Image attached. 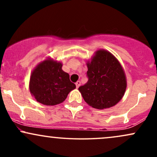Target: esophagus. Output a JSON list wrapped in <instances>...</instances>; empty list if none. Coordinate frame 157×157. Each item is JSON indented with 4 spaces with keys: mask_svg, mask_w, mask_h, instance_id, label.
Segmentation results:
<instances>
[{
    "mask_svg": "<svg viewBox=\"0 0 157 157\" xmlns=\"http://www.w3.org/2000/svg\"><path fill=\"white\" fill-rule=\"evenodd\" d=\"M75 85H76L77 89H78V88L80 87V81H77L76 83H75Z\"/></svg>",
    "mask_w": 157,
    "mask_h": 157,
    "instance_id": "obj_1",
    "label": "esophagus"
}]
</instances>
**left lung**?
Instances as JSON below:
<instances>
[{
    "instance_id": "8db88e82",
    "label": "left lung",
    "mask_w": 157,
    "mask_h": 157,
    "mask_svg": "<svg viewBox=\"0 0 157 157\" xmlns=\"http://www.w3.org/2000/svg\"><path fill=\"white\" fill-rule=\"evenodd\" d=\"M88 82L79 87L86 103L97 109L111 108L123 97L125 75L116 57L105 50H99L87 63Z\"/></svg>"
}]
</instances>
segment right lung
Masks as SVG:
<instances>
[{"instance_id":"1","label":"right lung","mask_w":157,"mask_h":157,"mask_svg":"<svg viewBox=\"0 0 157 157\" xmlns=\"http://www.w3.org/2000/svg\"><path fill=\"white\" fill-rule=\"evenodd\" d=\"M62 63L46 60L32 71L29 81L30 92L37 102L46 105L61 103L68 93L76 88L69 75L62 70Z\"/></svg>"}]
</instances>
